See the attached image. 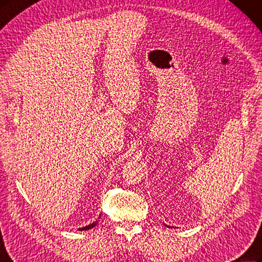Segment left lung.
Here are the masks:
<instances>
[{"instance_id": "obj_1", "label": "left lung", "mask_w": 262, "mask_h": 262, "mask_svg": "<svg viewBox=\"0 0 262 262\" xmlns=\"http://www.w3.org/2000/svg\"><path fill=\"white\" fill-rule=\"evenodd\" d=\"M166 225V224H165ZM167 227H169V225H167ZM169 228H171V227H169Z\"/></svg>"}]
</instances>
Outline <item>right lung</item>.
Listing matches in <instances>:
<instances>
[{"label":"right lung","mask_w":262,"mask_h":262,"mask_svg":"<svg viewBox=\"0 0 262 262\" xmlns=\"http://www.w3.org/2000/svg\"><path fill=\"white\" fill-rule=\"evenodd\" d=\"M98 219H101V214H100V217H98ZM97 223H98V221H95V222H93V223H91V224H89V225H85V227L80 228V229H78V230H79V231H86V230H90V229H93Z\"/></svg>","instance_id":"right-lung-1"}]
</instances>
